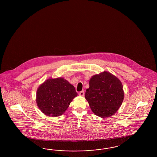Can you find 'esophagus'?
Listing matches in <instances>:
<instances>
[{"label":"esophagus","instance_id":"1","mask_svg":"<svg viewBox=\"0 0 157 157\" xmlns=\"http://www.w3.org/2000/svg\"><path fill=\"white\" fill-rule=\"evenodd\" d=\"M85 94V93H84V91H81L79 92V95H80V96H83Z\"/></svg>","mask_w":157,"mask_h":157}]
</instances>
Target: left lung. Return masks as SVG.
<instances>
[{"instance_id": "1", "label": "left lung", "mask_w": 157, "mask_h": 157, "mask_svg": "<svg viewBox=\"0 0 157 157\" xmlns=\"http://www.w3.org/2000/svg\"><path fill=\"white\" fill-rule=\"evenodd\" d=\"M85 98L97 116L108 117L117 112L123 102V87L117 77L104 71L91 78Z\"/></svg>"}]
</instances>
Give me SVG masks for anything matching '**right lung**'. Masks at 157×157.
Returning <instances> with one entry per match:
<instances>
[{
    "instance_id": "obj_1",
    "label": "right lung",
    "mask_w": 157,
    "mask_h": 157,
    "mask_svg": "<svg viewBox=\"0 0 157 157\" xmlns=\"http://www.w3.org/2000/svg\"><path fill=\"white\" fill-rule=\"evenodd\" d=\"M77 95L75 89L63 78L49 79L40 86L36 102L43 113L52 117L61 116Z\"/></svg>"
}]
</instances>
